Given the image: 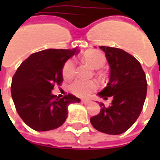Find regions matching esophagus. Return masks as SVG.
Instances as JSON below:
<instances>
[{
  "mask_svg": "<svg viewBox=\"0 0 160 160\" xmlns=\"http://www.w3.org/2000/svg\"><path fill=\"white\" fill-rule=\"evenodd\" d=\"M81 102H82L84 104H88L90 103V100H88V99H82Z\"/></svg>",
  "mask_w": 160,
  "mask_h": 160,
  "instance_id": "obj_1",
  "label": "esophagus"
}]
</instances>
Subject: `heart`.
Wrapping results in <instances>:
<instances>
[{
    "instance_id": "1",
    "label": "heart",
    "mask_w": 160,
    "mask_h": 160,
    "mask_svg": "<svg viewBox=\"0 0 160 160\" xmlns=\"http://www.w3.org/2000/svg\"><path fill=\"white\" fill-rule=\"evenodd\" d=\"M81 59L94 69L100 68L105 62V57L104 55L97 50L86 51L81 56ZM74 73H75V63L72 60H69L63 66L62 75L64 79L68 80L74 75ZM96 88H97V83L94 80H76L72 83L70 87V90L76 96L85 98L96 90Z\"/></svg>"
}]
</instances>
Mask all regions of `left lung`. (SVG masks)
<instances>
[{
  "label": "left lung",
  "mask_w": 160,
  "mask_h": 160,
  "mask_svg": "<svg viewBox=\"0 0 160 160\" xmlns=\"http://www.w3.org/2000/svg\"><path fill=\"white\" fill-rule=\"evenodd\" d=\"M110 66V80L98 95L112 98L109 107L100 104V112L91 118L97 130L108 134H120L137 120L147 96V79L141 63L126 51L118 48L99 46Z\"/></svg>",
  "instance_id": "obj_1"
}]
</instances>
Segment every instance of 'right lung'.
<instances>
[{"label":"right lung","mask_w":160,"mask_h":160,"mask_svg":"<svg viewBox=\"0 0 160 160\" xmlns=\"http://www.w3.org/2000/svg\"><path fill=\"white\" fill-rule=\"evenodd\" d=\"M79 49H47L32 54L12 77L11 93L16 111L24 122L36 131H49L62 126L68 107L80 102L73 94L62 98L52 93L62 82V68Z\"/></svg>","instance_id":"add662e5"}]
</instances>
